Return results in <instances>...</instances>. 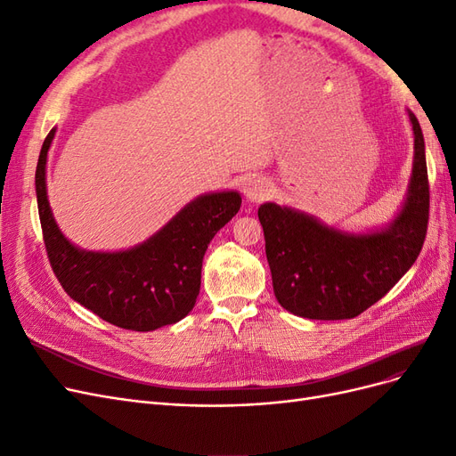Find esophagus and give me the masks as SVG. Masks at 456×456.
<instances>
[{
    "instance_id": "obj_1",
    "label": "esophagus",
    "mask_w": 456,
    "mask_h": 456,
    "mask_svg": "<svg viewBox=\"0 0 456 456\" xmlns=\"http://www.w3.org/2000/svg\"><path fill=\"white\" fill-rule=\"evenodd\" d=\"M268 196H270V183L266 181V178H251V181L247 183L245 198L249 201L258 203L262 200H266Z\"/></svg>"
}]
</instances>
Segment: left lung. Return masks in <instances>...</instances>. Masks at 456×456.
<instances>
[{
    "instance_id": "1",
    "label": "left lung",
    "mask_w": 456,
    "mask_h": 456,
    "mask_svg": "<svg viewBox=\"0 0 456 456\" xmlns=\"http://www.w3.org/2000/svg\"><path fill=\"white\" fill-rule=\"evenodd\" d=\"M409 196L388 230L350 236L275 203L258 207L280 305L308 320H350L379 302L415 265L430 218L424 136L415 114Z\"/></svg>"
}]
</instances>
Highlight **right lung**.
Masks as SVG:
<instances>
[{
	"instance_id": "obj_1",
	"label": "right lung",
	"mask_w": 456,
	"mask_h": 456,
	"mask_svg": "<svg viewBox=\"0 0 456 456\" xmlns=\"http://www.w3.org/2000/svg\"><path fill=\"white\" fill-rule=\"evenodd\" d=\"M53 136L54 129L39 151L36 194L47 258L64 291L121 329L154 330L181 322L200 295L207 245L240 211L238 191L207 194L188 203L156 236L131 251H79L57 228L47 201L45 163Z\"/></svg>"
}]
</instances>
